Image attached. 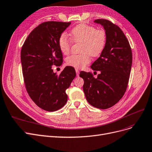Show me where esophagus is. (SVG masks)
I'll use <instances>...</instances> for the list:
<instances>
[{
  "instance_id": "1",
  "label": "esophagus",
  "mask_w": 152,
  "mask_h": 152,
  "mask_svg": "<svg viewBox=\"0 0 152 152\" xmlns=\"http://www.w3.org/2000/svg\"><path fill=\"white\" fill-rule=\"evenodd\" d=\"M76 72L77 76H79V75H80V70L78 69H76Z\"/></svg>"
}]
</instances>
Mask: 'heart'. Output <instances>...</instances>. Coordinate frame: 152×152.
Here are the masks:
<instances>
[{"label":"heart","mask_w":152,"mask_h":152,"mask_svg":"<svg viewBox=\"0 0 152 152\" xmlns=\"http://www.w3.org/2000/svg\"><path fill=\"white\" fill-rule=\"evenodd\" d=\"M71 40L75 43H82L80 55L68 56L66 62L67 65L76 68H83L91 61L90 55L93 57L100 56L107 42L106 33L102 29L97 30L93 26L86 24L76 25L71 30ZM67 36L62 34L58 39V47L64 55H68L72 42Z\"/></svg>","instance_id":"b5f03b06"}]
</instances>
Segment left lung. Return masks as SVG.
I'll return each mask as SVG.
<instances>
[{"label":"left lung","mask_w":152,"mask_h":152,"mask_svg":"<svg viewBox=\"0 0 152 152\" xmlns=\"http://www.w3.org/2000/svg\"><path fill=\"white\" fill-rule=\"evenodd\" d=\"M107 35L105 48L92 64V70L99 71L95 78L91 72L81 71L84 80L83 91L88 102L98 109L113 107L126 91L132 63L129 42L117 25L105 19H97Z\"/></svg>","instance_id":"8db88e82"}]
</instances>
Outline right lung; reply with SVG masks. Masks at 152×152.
<instances>
[{
    "mask_svg": "<svg viewBox=\"0 0 152 152\" xmlns=\"http://www.w3.org/2000/svg\"><path fill=\"white\" fill-rule=\"evenodd\" d=\"M71 22H46L31 31L21 50V63L26 89L39 107L53 112L68 100L66 90L76 77L73 67L66 66L60 75L52 66H60L63 55L58 39Z\"/></svg>",
    "mask_w": 152,
    "mask_h": 152,
    "instance_id": "right-lung-1",
    "label": "right lung"
}]
</instances>
